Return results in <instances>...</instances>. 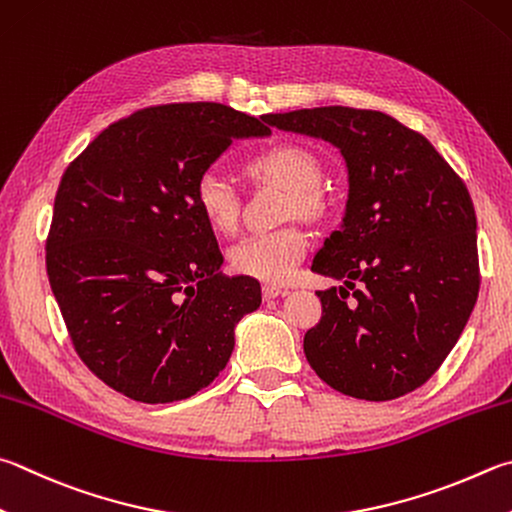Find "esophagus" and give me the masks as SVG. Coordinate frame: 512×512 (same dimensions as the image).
Here are the masks:
<instances>
[{"mask_svg": "<svg viewBox=\"0 0 512 512\" xmlns=\"http://www.w3.org/2000/svg\"><path fill=\"white\" fill-rule=\"evenodd\" d=\"M288 291L286 288H277V286H264L262 288V295H264V300H275V297H280V295H286Z\"/></svg>", "mask_w": 512, "mask_h": 512, "instance_id": "esophagus-1", "label": "esophagus"}]
</instances>
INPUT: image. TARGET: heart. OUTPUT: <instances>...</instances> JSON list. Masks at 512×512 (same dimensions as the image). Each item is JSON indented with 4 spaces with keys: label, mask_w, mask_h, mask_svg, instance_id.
I'll list each match as a JSON object with an SVG mask.
<instances>
[{
    "label": "heart",
    "mask_w": 512,
    "mask_h": 512,
    "mask_svg": "<svg viewBox=\"0 0 512 512\" xmlns=\"http://www.w3.org/2000/svg\"><path fill=\"white\" fill-rule=\"evenodd\" d=\"M246 172L257 181L282 185L288 190V212L309 219L327 215L329 199L320 190L322 165L309 147L277 143L246 163ZM194 203L206 224L219 235H232L239 226V197L217 172H203L194 185ZM309 250V237L297 226L262 232L237 241L228 250L230 268L237 275L268 286L286 284Z\"/></svg>",
    "instance_id": "b5f03b06"
}]
</instances>
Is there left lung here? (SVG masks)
Masks as SVG:
<instances>
[{"label":"left lung","mask_w":512,"mask_h":512,"mask_svg":"<svg viewBox=\"0 0 512 512\" xmlns=\"http://www.w3.org/2000/svg\"><path fill=\"white\" fill-rule=\"evenodd\" d=\"M284 132L322 138L345 156L349 197L311 271L345 280L318 291L322 318L304 353L324 383L392 401L432 378L479 295L470 192L423 134L371 109L268 114Z\"/></svg>","instance_id":"left-lung-1"}]
</instances>
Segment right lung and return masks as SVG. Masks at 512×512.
<instances>
[{"label":"right lung","instance_id":"right-lung-1","mask_svg":"<svg viewBox=\"0 0 512 512\" xmlns=\"http://www.w3.org/2000/svg\"><path fill=\"white\" fill-rule=\"evenodd\" d=\"M219 102L136 111L87 145L55 194L46 273L82 362L141 403L208 387L259 282L226 277L194 185L235 138L268 136Z\"/></svg>","mask_w":512,"mask_h":512}]
</instances>
